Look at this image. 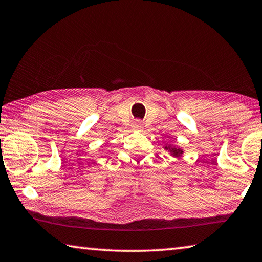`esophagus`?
Instances as JSON below:
<instances>
[{
	"mask_svg": "<svg viewBox=\"0 0 262 262\" xmlns=\"http://www.w3.org/2000/svg\"><path fill=\"white\" fill-rule=\"evenodd\" d=\"M133 128H134L135 130H141L143 128V123L141 121H135L134 124H133Z\"/></svg>",
	"mask_w": 262,
	"mask_h": 262,
	"instance_id": "34e87169",
	"label": "esophagus"
}]
</instances>
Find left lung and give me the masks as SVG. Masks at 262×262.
<instances>
[{"instance_id":"obj_1","label":"left lung","mask_w":262,"mask_h":262,"mask_svg":"<svg viewBox=\"0 0 262 262\" xmlns=\"http://www.w3.org/2000/svg\"><path fill=\"white\" fill-rule=\"evenodd\" d=\"M164 149H167V150H169L170 152H171L172 156H176V157H178L180 155H182V154H183V150H182L181 148L172 147L171 144H170V146H167Z\"/></svg>"}]
</instances>
